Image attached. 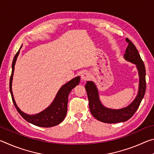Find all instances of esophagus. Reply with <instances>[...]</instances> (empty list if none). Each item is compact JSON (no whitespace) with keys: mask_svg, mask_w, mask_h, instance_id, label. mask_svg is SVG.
Masks as SVG:
<instances>
[{"mask_svg":"<svg viewBox=\"0 0 154 154\" xmlns=\"http://www.w3.org/2000/svg\"><path fill=\"white\" fill-rule=\"evenodd\" d=\"M90 75L89 72H83V73L82 75V79L83 81H84V82H85V81H88V79H90Z\"/></svg>","mask_w":154,"mask_h":154,"instance_id":"1","label":"esophagus"}]
</instances>
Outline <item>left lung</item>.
Segmentation results:
<instances>
[{
    "instance_id": "1",
    "label": "left lung",
    "mask_w": 154,
    "mask_h": 154,
    "mask_svg": "<svg viewBox=\"0 0 154 154\" xmlns=\"http://www.w3.org/2000/svg\"><path fill=\"white\" fill-rule=\"evenodd\" d=\"M128 45L125 51L124 58L126 60L137 65L139 75V88L136 98L130 105L120 109H111L104 106L99 100L98 90L92 82H87L85 88L87 92L89 107L91 113L98 120L104 123L114 124L126 122L132 118L139 108L146 90L145 67L136 47L129 38H126Z\"/></svg>"
}]
</instances>
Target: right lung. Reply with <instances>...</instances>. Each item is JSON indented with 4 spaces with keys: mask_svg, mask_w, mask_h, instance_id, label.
Masks as SVG:
<instances>
[{
    "mask_svg": "<svg viewBox=\"0 0 154 154\" xmlns=\"http://www.w3.org/2000/svg\"><path fill=\"white\" fill-rule=\"evenodd\" d=\"M21 48H22V46H21ZM19 53L20 51H18L17 52V54L15 55L14 60H13L12 72L11 77H10L9 82L10 92H11L13 103H14L15 108H16L18 113L21 115V116H22L25 120H26L27 122H30V123L35 125V126L44 128H49L56 126V125L61 123V122L64 120L65 117H66L67 112V104L69 94L70 92L79 83L80 77H75L74 79L70 81V82L66 83V84L62 85V88L58 91V92L57 94L53 103H51V105L49 106V107L45 109L43 111L41 112V113L36 115H34V116L27 115L23 113V112L17 107L16 103L15 102L11 89L12 79L13 75H14L15 64Z\"/></svg>",
    "mask_w": 154,
    "mask_h": 154,
    "instance_id": "add662e5",
    "label": "right lung"
}]
</instances>
